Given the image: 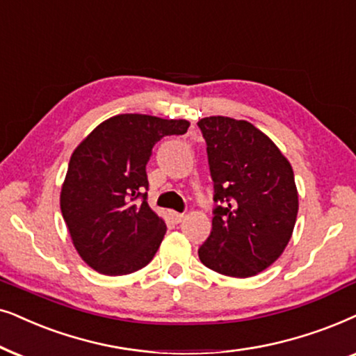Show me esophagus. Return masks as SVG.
<instances>
[{"label":"esophagus","mask_w":356,"mask_h":356,"mask_svg":"<svg viewBox=\"0 0 356 356\" xmlns=\"http://www.w3.org/2000/svg\"><path fill=\"white\" fill-rule=\"evenodd\" d=\"M169 218L174 222H181L184 218H186V215H184V213H177V211H169Z\"/></svg>","instance_id":"1"}]
</instances>
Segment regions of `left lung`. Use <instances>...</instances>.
<instances>
[{"label":"left lung","instance_id":"obj_1","mask_svg":"<svg viewBox=\"0 0 356 356\" xmlns=\"http://www.w3.org/2000/svg\"><path fill=\"white\" fill-rule=\"evenodd\" d=\"M207 141L215 202L211 233L198 249L205 267L236 278L270 267L290 243L298 215L293 168L252 123L198 120Z\"/></svg>","mask_w":356,"mask_h":356}]
</instances>
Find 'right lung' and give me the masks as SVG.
Listing matches in <instances>:
<instances>
[{"label": "right lung", "instance_id": "right-lung-1", "mask_svg": "<svg viewBox=\"0 0 356 356\" xmlns=\"http://www.w3.org/2000/svg\"><path fill=\"white\" fill-rule=\"evenodd\" d=\"M191 123L120 113L97 125L71 154L60 208L74 249L99 273L127 275L158 252L165 222L146 202L153 146Z\"/></svg>", "mask_w": 356, "mask_h": 356}]
</instances>
